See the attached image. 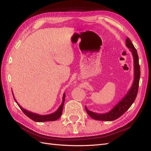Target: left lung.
<instances>
[{"mask_svg": "<svg viewBox=\"0 0 151 151\" xmlns=\"http://www.w3.org/2000/svg\"><path fill=\"white\" fill-rule=\"evenodd\" d=\"M126 46L129 48L132 54L134 59V81L130 89L124 97L107 113L98 114L89 110L85 106L86 112L92 119L98 121H111L120 117L125 111L129 110L135 101L139 88V82L140 78V67L139 65V58L137 50L134 45L131 42L129 37L126 39Z\"/></svg>", "mask_w": 151, "mask_h": 151, "instance_id": "left-lung-1", "label": "left lung"}]
</instances>
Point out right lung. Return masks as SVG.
<instances>
[{
    "label": "right lung",
    "instance_id": "right-lung-1",
    "mask_svg": "<svg viewBox=\"0 0 151 151\" xmlns=\"http://www.w3.org/2000/svg\"><path fill=\"white\" fill-rule=\"evenodd\" d=\"M12 94H13V97H14L15 101L17 102V104H18L19 108L21 109L22 112H23V113L26 115L27 117H28L30 119H31L32 120H33L36 122H45V121H56L58 119L61 117V115H62V110H63L64 101H65V93H63V98H62V102L59 106V108H58V110L56 111H54V113L50 114H48V115H40V114L33 113V112H31L30 111L25 110V109H24L21 106L18 104L17 101L15 100L14 93H12Z\"/></svg>",
    "mask_w": 151,
    "mask_h": 151
}]
</instances>
